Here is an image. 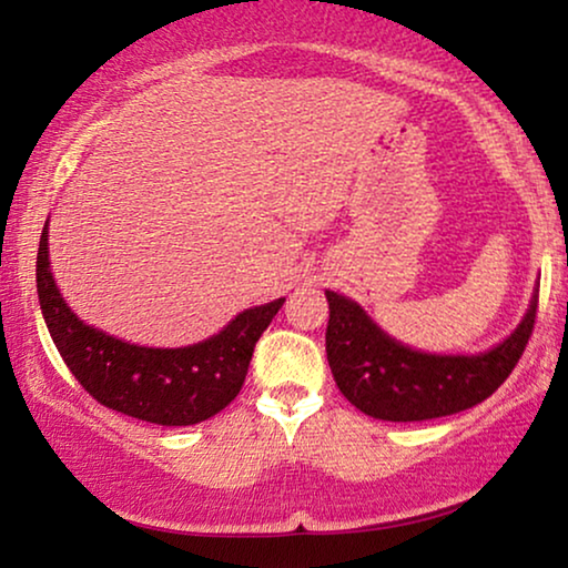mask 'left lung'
I'll list each match as a JSON object with an SVG mask.
<instances>
[{"label":"left lung","instance_id":"1","mask_svg":"<svg viewBox=\"0 0 568 568\" xmlns=\"http://www.w3.org/2000/svg\"><path fill=\"white\" fill-rule=\"evenodd\" d=\"M325 354L338 390L372 418L426 422L478 406L511 375L532 336L538 294L509 338L484 354H426L387 336L354 300L325 292Z\"/></svg>","mask_w":568,"mask_h":568}]
</instances>
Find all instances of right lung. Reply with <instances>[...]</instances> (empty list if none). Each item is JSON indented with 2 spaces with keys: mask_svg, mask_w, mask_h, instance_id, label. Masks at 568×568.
<instances>
[{
  "mask_svg": "<svg viewBox=\"0 0 568 568\" xmlns=\"http://www.w3.org/2000/svg\"><path fill=\"white\" fill-rule=\"evenodd\" d=\"M38 302L61 359L105 408L160 426L206 422L237 398L255 341L284 300L251 307L216 336L181 348L136 346L84 325L61 297L49 263V222L36 261Z\"/></svg>",
  "mask_w": 568,
  "mask_h": 568,
  "instance_id": "obj_1",
  "label": "right lung"
}]
</instances>
